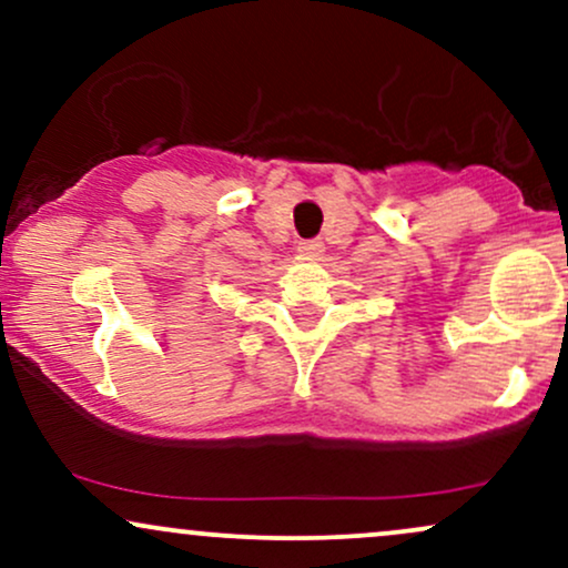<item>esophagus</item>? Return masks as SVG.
Here are the masks:
<instances>
[{
	"instance_id": "obj_1",
	"label": "esophagus",
	"mask_w": 568,
	"mask_h": 568,
	"mask_svg": "<svg viewBox=\"0 0 568 568\" xmlns=\"http://www.w3.org/2000/svg\"><path fill=\"white\" fill-rule=\"evenodd\" d=\"M323 251H325L323 240H302V243H298V253L306 258H321Z\"/></svg>"
}]
</instances>
